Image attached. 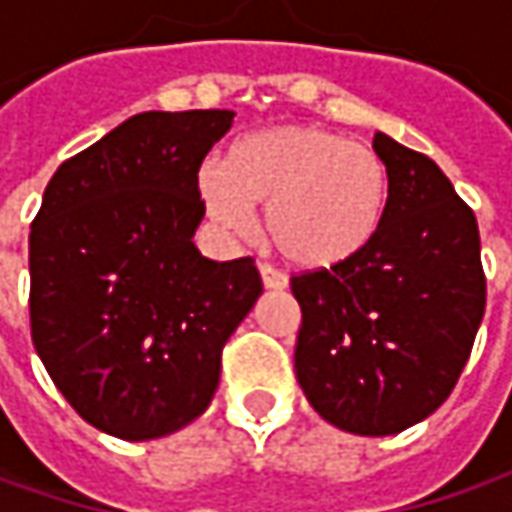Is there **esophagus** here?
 I'll use <instances>...</instances> for the list:
<instances>
[{
    "label": "esophagus",
    "instance_id": "34e87169",
    "mask_svg": "<svg viewBox=\"0 0 512 512\" xmlns=\"http://www.w3.org/2000/svg\"><path fill=\"white\" fill-rule=\"evenodd\" d=\"M259 276H262V285H265L267 290H285L287 287V276L285 273H279L276 267L259 265Z\"/></svg>",
    "mask_w": 512,
    "mask_h": 512
}]
</instances>
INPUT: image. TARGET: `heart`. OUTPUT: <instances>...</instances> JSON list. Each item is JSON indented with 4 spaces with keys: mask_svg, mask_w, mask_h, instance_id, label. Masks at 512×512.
I'll use <instances>...</instances> for the list:
<instances>
[{
    "mask_svg": "<svg viewBox=\"0 0 512 512\" xmlns=\"http://www.w3.org/2000/svg\"><path fill=\"white\" fill-rule=\"evenodd\" d=\"M207 213L250 233V207H267L270 245L299 270H330L362 256L379 236L390 173L367 145L310 125H282L236 139L225 165L199 170Z\"/></svg>",
    "mask_w": 512,
    "mask_h": 512,
    "instance_id": "obj_1",
    "label": "heart"
}]
</instances>
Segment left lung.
<instances>
[{
    "mask_svg": "<svg viewBox=\"0 0 512 512\" xmlns=\"http://www.w3.org/2000/svg\"><path fill=\"white\" fill-rule=\"evenodd\" d=\"M390 202L373 245L290 279L302 307L296 379L310 407L356 436L427 419L462 376L487 285L479 225L433 159L376 133Z\"/></svg>",
    "mask_w": 512,
    "mask_h": 512,
    "instance_id": "obj_1",
    "label": "left lung"
}]
</instances>
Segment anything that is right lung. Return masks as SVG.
I'll use <instances>...</instances> for the list:
<instances>
[{
  "mask_svg": "<svg viewBox=\"0 0 512 512\" xmlns=\"http://www.w3.org/2000/svg\"><path fill=\"white\" fill-rule=\"evenodd\" d=\"M233 110L136 113L62 162L30 225V336L96 430L148 442L199 419L262 296L253 259L193 245L199 168Z\"/></svg>",
  "mask_w": 512,
  "mask_h": 512,
  "instance_id": "right-lung-1",
  "label": "right lung"
}]
</instances>
